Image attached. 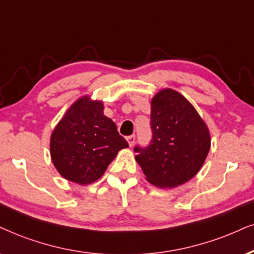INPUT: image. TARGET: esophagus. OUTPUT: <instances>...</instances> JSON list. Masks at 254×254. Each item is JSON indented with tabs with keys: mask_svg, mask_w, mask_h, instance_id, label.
Returning <instances> with one entry per match:
<instances>
[{
	"mask_svg": "<svg viewBox=\"0 0 254 254\" xmlns=\"http://www.w3.org/2000/svg\"><path fill=\"white\" fill-rule=\"evenodd\" d=\"M127 143H129L130 146H133L134 140H136V137H134V134H131V136L127 137Z\"/></svg>",
	"mask_w": 254,
	"mask_h": 254,
	"instance_id": "obj_1",
	"label": "esophagus"
}]
</instances>
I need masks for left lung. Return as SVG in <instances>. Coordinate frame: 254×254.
I'll use <instances>...</instances> for the list:
<instances>
[{
    "mask_svg": "<svg viewBox=\"0 0 254 254\" xmlns=\"http://www.w3.org/2000/svg\"><path fill=\"white\" fill-rule=\"evenodd\" d=\"M149 146L134 147L137 163L146 181L160 189H172L197 175L211 146L207 125L184 96L163 89L151 101Z\"/></svg>",
    "mask_w": 254,
    "mask_h": 254,
    "instance_id": "8db88e82",
    "label": "left lung"
}]
</instances>
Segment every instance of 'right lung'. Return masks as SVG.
<instances>
[{
  "label": "right lung",
  "mask_w": 254,
  "mask_h": 254,
  "mask_svg": "<svg viewBox=\"0 0 254 254\" xmlns=\"http://www.w3.org/2000/svg\"><path fill=\"white\" fill-rule=\"evenodd\" d=\"M103 110L101 101L83 96L54 129L50 156L63 178L79 185L91 184L103 176L118 151L129 146Z\"/></svg>",
  "instance_id": "obj_1"
}]
</instances>
